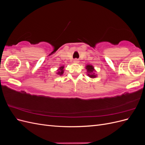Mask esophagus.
<instances>
[{
    "label": "esophagus",
    "instance_id": "1",
    "mask_svg": "<svg viewBox=\"0 0 145 145\" xmlns=\"http://www.w3.org/2000/svg\"><path fill=\"white\" fill-rule=\"evenodd\" d=\"M78 62H79V61L78 60V59H74V63H78Z\"/></svg>",
    "mask_w": 145,
    "mask_h": 145
}]
</instances>
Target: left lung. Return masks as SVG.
<instances>
[{
	"mask_svg": "<svg viewBox=\"0 0 145 145\" xmlns=\"http://www.w3.org/2000/svg\"><path fill=\"white\" fill-rule=\"evenodd\" d=\"M86 69L87 70V74L91 78H95L97 75L95 74V69L93 65H87L86 66Z\"/></svg>",
	"mask_w": 145,
	"mask_h": 145,
	"instance_id": "obj_1",
	"label": "left lung"
}]
</instances>
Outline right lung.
Returning <instances> with one entry per match:
<instances>
[{"instance_id":"right-lung-1","label":"right lung","mask_w":145,"mask_h":145,"mask_svg":"<svg viewBox=\"0 0 145 145\" xmlns=\"http://www.w3.org/2000/svg\"><path fill=\"white\" fill-rule=\"evenodd\" d=\"M63 72H64V66H62V67H60L57 70V74L59 76H62L63 75Z\"/></svg>"}]
</instances>
